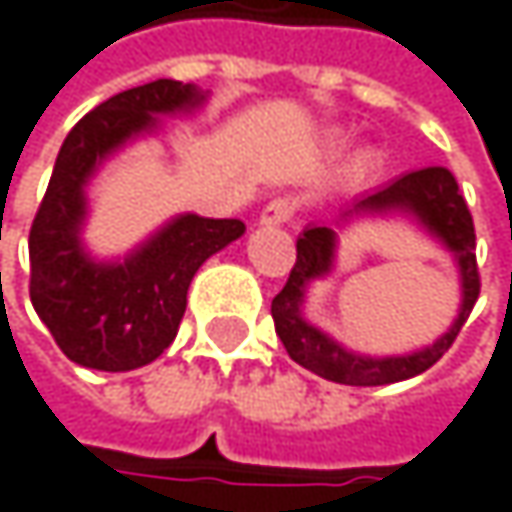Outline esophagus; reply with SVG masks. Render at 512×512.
Returning <instances> with one entry per match:
<instances>
[{
  "instance_id": "1",
  "label": "esophagus",
  "mask_w": 512,
  "mask_h": 512,
  "mask_svg": "<svg viewBox=\"0 0 512 512\" xmlns=\"http://www.w3.org/2000/svg\"><path fill=\"white\" fill-rule=\"evenodd\" d=\"M293 210H296V201L293 198H272L260 210V225H284V222H290Z\"/></svg>"
}]
</instances>
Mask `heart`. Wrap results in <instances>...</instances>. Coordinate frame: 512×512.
I'll return each instance as SVG.
<instances>
[{
    "mask_svg": "<svg viewBox=\"0 0 512 512\" xmlns=\"http://www.w3.org/2000/svg\"><path fill=\"white\" fill-rule=\"evenodd\" d=\"M367 165H370V156H367V154H358L356 159L350 162V171H353V174H361V171H364Z\"/></svg>",
    "mask_w": 512,
    "mask_h": 512,
    "instance_id": "b5f03b06",
    "label": "heart"
}]
</instances>
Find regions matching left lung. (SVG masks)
<instances>
[{"label": "left lung", "instance_id": "8db88e82", "mask_svg": "<svg viewBox=\"0 0 512 512\" xmlns=\"http://www.w3.org/2000/svg\"><path fill=\"white\" fill-rule=\"evenodd\" d=\"M394 212L415 218L455 257L461 272V314L445 336L415 354L364 357L347 351L331 336L304 320L301 314L304 293L314 280L331 274L337 256L338 227L364 215H393ZM477 293H480V275H477L474 222H471L468 204L457 186V177L448 168L433 165V168L409 171L379 186L376 192L361 195L335 216L332 225L329 222L308 225L296 240V263L290 269V278L284 290L272 299V320H275V332L284 350L305 370L329 382H341V385H391V382H403V379L424 373L451 350V344L457 341L460 329L477 302Z\"/></svg>", "mask_w": 512, "mask_h": 512}]
</instances>
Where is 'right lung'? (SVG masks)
I'll list each match as a JSON object with an SVG mask.
<instances>
[{
    "instance_id": "1",
    "label": "right lung",
    "mask_w": 512,
    "mask_h": 512,
    "mask_svg": "<svg viewBox=\"0 0 512 512\" xmlns=\"http://www.w3.org/2000/svg\"><path fill=\"white\" fill-rule=\"evenodd\" d=\"M207 91L174 79L121 91L91 109L64 139L29 234V296L61 353L94 370L151 364L177 335L198 266L240 240V219L174 216L118 260H97L82 243L88 183L124 145L154 136L159 115H189Z\"/></svg>"
}]
</instances>
